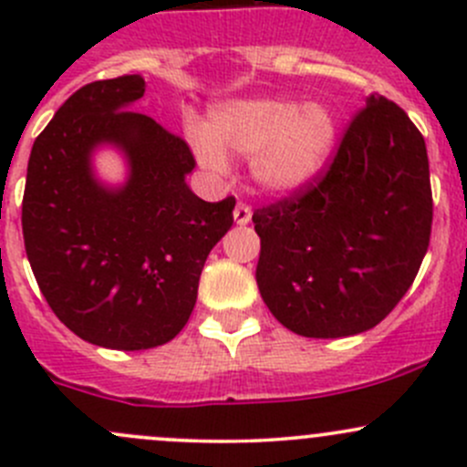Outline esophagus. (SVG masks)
Segmentation results:
<instances>
[{"label":"esophagus","mask_w":467,"mask_h":467,"mask_svg":"<svg viewBox=\"0 0 467 467\" xmlns=\"http://www.w3.org/2000/svg\"><path fill=\"white\" fill-rule=\"evenodd\" d=\"M253 219V210L246 203H237L234 207V223L237 225H248Z\"/></svg>","instance_id":"1"}]
</instances>
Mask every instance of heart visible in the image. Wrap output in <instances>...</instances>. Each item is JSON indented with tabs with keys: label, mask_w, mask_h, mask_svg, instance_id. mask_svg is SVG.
Returning <instances> with one entry per match:
<instances>
[{
	"label": "heart",
	"mask_w": 467,
	"mask_h": 467,
	"mask_svg": "<svg viewBox=\"0 0 467 467\" xmlns=\"http://www.w3.org/2000/svg\"><path fill=\"white\" fill-rule=\"evenodd\" d=\"M337 115L318 101L262 97L214 110L210 130L192 126L190 142L210 171H225V150L251 155L257 185L273 194L305 190L327 164L337 144Z\"/></svg>",
	"instance_id": "heart-1"
}]
</instances>
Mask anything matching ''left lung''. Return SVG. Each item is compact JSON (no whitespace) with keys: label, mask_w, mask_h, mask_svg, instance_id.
Masks as SVG:
<instances>
[{"label":"left lung","mask_w":467,"mask_h":467,"mask_svg":"<svg viewBox=\"0 0 467 467\" xmlns=\"http://www.w3.org/2000/svg\"><path fill=\"white\" fill-rule=\"evenodd\" d=\"M431 216L425 138L398 103L370 94L327 171L253 214L264 303L300 337L375 327L416 280Z\"/></svg>","instance_id":"obj_1"}]
</instances>
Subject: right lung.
Instances as JSON below:
<instances>
[{"label": "right lung", "instance_id": "1", "mask_svg": "<svg viewBox=\"0 0 467 467\" xmlns=\"http://www.w3.org/2000/svg\"><path fill=\"white\" fill-rule=\"evenodd\" d=\"M140 74L72 94L36 138L22 233L37 286L77 337L112 350L171 341L196 305L203 264L233 225L234 199L207 203L185 176L190 146L142 112ZM115 145L124 186L93 176L91 155Z\"/></svg>", "mask_w": 467, "mask_h": 467}]
</instances>
